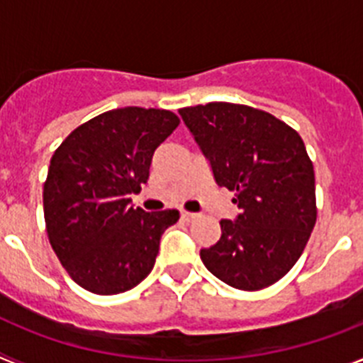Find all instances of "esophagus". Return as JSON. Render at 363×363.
<instances>
[{
	"label": "esophagus",
	"mask_w": 363,
	"mask_h": 363,
	"mask_svg": "<svg viewBox=\"0 0 363 363\" xmlns=\"http://www.w3.org/2000/svg\"><path fill=\"white\" fill-rule=\"evenodd\" d=\"M182 218H184L185 221H191V220H194V218H196V214L189 213V211H182Z\"/></svg>",
	"instance_id": "esophagus-1"
}]
</instances>
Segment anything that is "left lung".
Wrapping results in <instances>:
<instances>
[{"label":"left lung","instance_id":"obj_1","mask_svg":"<svg viewBox=\"0 0 363 363\" xmlns=\"http://www.w3.org/2000/svg\"><path fill=\"white\" fill-rule=\"evenodd\" d=\"M220 187L236 192V220L201 249L234 289L259 291L293 269L316 223L314 169L300 134L259 108L225 101L179 108Z\"/></svg>","mask_w":363,"mask_h":363}]
</instances>
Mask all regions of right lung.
I'll use <instances>...</instances> for the list:
<instances>
[{
  "label": "right lung",
  "instance_id": "1",
  "mask_svg": "<svg viewBox=\"0 0 363 363\" xmlns=\"http://www.w3.org/2000/svg\"><path fill=\"white\" fill-rule=\"evenodd\" d=\"M179 125L163 108L107 111L74 129L50 158L43 213L69 277L94 294L133 289L152 271L176 209L145 213L130 194L149 179L154 150Z\"/></svg>",
  "mask_w": 363,
  "mask_h": 363
}]
</instances>
